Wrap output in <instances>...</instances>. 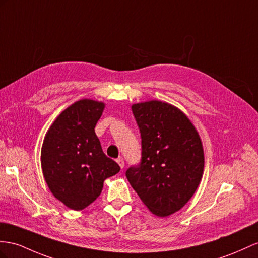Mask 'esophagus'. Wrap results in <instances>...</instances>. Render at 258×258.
Here are the masks:
<instances>
[{
	"label": "esophagus",
	"instance_id": "1",
	"mask_svg": "<svg viewBox=\"0 0 258 258\" xmlns=\"http://www.w3.org/2000/svg\"><path fill=\"white\" fill-rule=\"evenodd\" d=\"M116 162H117L118 166L121 167V169L124 168V160L122 159V158H118V159H116Z\"/></svg>",
	"mask_w": 258,
	"mask_h": 258
}]
</instances>
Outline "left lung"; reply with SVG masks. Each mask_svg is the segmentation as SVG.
I'll list each match as a JSON object with an SVG mask.
<instances>
[{
    "label": "left lung",
    "mask_w": 258,
    "mask_h": 258,
    "mask_svg": "<svg viewBox=\"0 0 258 258\" xmlns=\"http://www.w3.org/2000/svg\"><path fill=\"white\" fill-rule=\"evenodd\" d=\"M132 111L141 131L142 161L126 171V177L151 213L168 217L184 207L200 185L202 140L189 118L168 102L134 103Z\"/></svg>",
    "instance_id": "obj_1"
}]
</instances>
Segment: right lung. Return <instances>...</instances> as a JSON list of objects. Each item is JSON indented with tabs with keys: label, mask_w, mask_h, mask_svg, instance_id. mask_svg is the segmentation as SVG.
Segmentation results:
<instances>
[{
	"label": "right lung",
	"mask_w": 258,
	"mask_h": 258,
	"mask_svg": "<svg viewBox=\"0 0 258 258\" xmlns=\"http://www.w3.org/2000/svg\"><path fill=\"white\" fill-rule=\"evenodd\" d=\"M105 104L82 99L52 123L41 148L44 180L53 196L73 210H83L101 194L103 182L120 171L104 155L95 127Z\"/></svg>",
	"instance_id": "add662e5"
}]
</instances>
